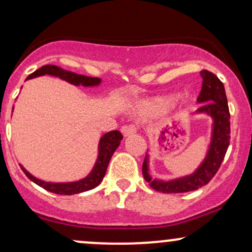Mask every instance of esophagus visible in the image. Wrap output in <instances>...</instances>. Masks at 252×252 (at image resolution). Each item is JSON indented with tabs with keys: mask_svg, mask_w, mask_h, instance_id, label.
Wrapping results in <instances>:
<instances>
[{
	"mask_svg": "<svg viewBox=\"0 0 252 252\" xmlns=\"http://www.w3.org/2000/svg\"><path fill=\"white\" fill-rule=\"evenodd\" d=\"M121 132L125 137H128V135L134 134L137 132V126L134 125H127V126H123L121 127Z\"/></svg>",
	"mask_w": 252,
	"mask_h": 252,
	"instance_id": "34e87169",
	"label": "esophagus"
}]
</instances>
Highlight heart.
Listing matches in <instances>:
<instances>
[{"instance_id":"heart-1","label":"heart","mask_w":252,"mask_h":252,"mask_svg":"<svg viewBox=\"0 0 252 252\" xmlns=\"http://www.w3.org/2000/svg\"><path fill=\"white\" fill-rule=\"evenodd\" d=\"M172 102H174V97H172V96H165V97L156 98V100L149 102L146 108H148L149 113L157 114V113L162 112L163 109H165L166 107L171 106Z\"/></svg>"}]
</instances>
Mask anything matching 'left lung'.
Returning <instances> with one entry per match:
<instances>
[{
    "label": "left lung",
    "instance_id": "8db88e82",
    "mask_svg": "<svg viewBox=\"0 0 252 252\" xmlns=\"http://www.w3.org/2000/svg\"><path fill=\"white\" fill-rule=\"evenodd\" d=\"M202 88L197 102L202 103L196 113L213 119L212 139L206 158L191 175L171 181L152 180L149 174V158L143 163V175L150 187L162 193H187L207 185L219 170L230 144V111L222 82L214 73L202 70Z\"/></svg>",
    "mask_w": 252,
    "mask_h": 252
}]
</instances>
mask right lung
Wrapping results in <instances>:
<instances>
[{
  "label": "right lung",
  "instance_id": "obj_1",
  "mask_svg": "<svg viewBox=\"0 0 252 252\" xmlns=\"http://www.w3.org/2000/svg\"><path fill=\"white\" fill-rule=\"evenodd\" d=\"M42 75H51L56 76V77L62 78V80L69 82L73 86H83V87H95L101 83V80L97 77H88V76L77 75V73L67 71V70L62 69V67L56 66V65H44L40 69L31 73L27 77V80L31 78L38 77ZM123 140V134L119 131H111L108 133L103 134L101 137L100 143H98V156L96 159V163L93 168V170L87 177L80 181H75V182H65V183H53V182H45V181L36 179V177L31 175L26 169L22 165V171L26 174V176L31 181L35 183V185L40 186L41 188L46 189L47 191L55 194L61 195H73L78 193H83V191L90 190V189L97 187L103 180L104 174L107 171V166H108L109 160L114 154L115 150L120 145V141Z\"/></svg>",
  "mask_w": 252,
  "mask_h": 252
}]
</instances>
